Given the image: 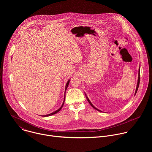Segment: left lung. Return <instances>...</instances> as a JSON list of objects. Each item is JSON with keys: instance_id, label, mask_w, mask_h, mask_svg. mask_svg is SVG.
<instances>
[{"instance_id": "obj_1", "label": "left lung", "mask_w": 152, "mask_h": 152, "mask_svg": "<svg viewBox=\"0 0 152 152\" xmlns=\"http://www.w3.org/2000/svg\"><path fill=\"white\" fill-rule=\"evenodd\" d=\"M140 70H139V73H138V83H137V89H136V91H135V94H136V93H137V91H138V87H139V85H140ZM86 99H87V100L88 101V102L90 103V104L92 106V107H94V109H96V110H97V111H100V110H99L98 109H97V108H96L93 105V104L91 103V102L90 101V100L88 99V98L86 96Z\"/></svg>"}]
</instances>
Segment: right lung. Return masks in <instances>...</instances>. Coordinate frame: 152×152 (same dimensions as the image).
I'll use <instances>...</instances> for the list:
<instances>
[{
	"mask_svg": "<svg viewBox=\"0 0 152 152\" xmlns=\"http://www.w3.org/2000/svg\"><path fill=\"white\" fill-rule=\"evenodd\" d=\"M69 82H70V80H68V82H67V84H66V90H67V87H68V85H69ZM65 93H66V92H65ZM64 100H65V97H64ZM64 103H63V104H62V106L59 108V109H58V110H56V111H55V112H53V113H51V114H48V115H43V117H48V116H50V115H53V114H55L57 113L58 112H59V111L61 110V108H62V106H63V104H64Z\"/></svg>",
	"mask_w": 152,
	"mask_h": 152,
	"instance_id": "obj_1",
	"label": "right lung"
}]
</instances>
